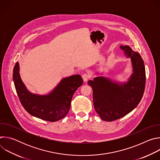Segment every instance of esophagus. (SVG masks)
I'll return each mask as SVG.
<instances>
[{"instance_id":"obj_1","label":"esophagus","mask_w":160,"mask_h":160,"mask_svg":"<svg viewBox=\"0 0 160 160\" xmlns=\"http://www.w3.org/2000/svg\"><path fill=\"white\" fill-rule=\"evenodd\" d=\"M90 77V75L88 73H85V74H83L82 75V78H83V81L85 82H86Z\"/></svg>"}]
</instances>
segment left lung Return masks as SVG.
I'll use <instances>...</instances> for the list:
<instances>
[{"label": "left lung", "mask_w": 160, "mask_h": 160, "mask_svg": "<svg viewBox=\"0 0 160 160\" xmlns=\"http://www.w3.org/2000/svg\"><path fill=\"white\" fill-rule=\"evenodd\" d=\"M131 59L133 73L127 82H117L102 76L88 80L92 88L96 111L102 120L121 118L133 110L144 92L146 71L141 55L128 45L120 47Z\"/></svg>", "instance_id": "obj_1"}]
</instances>
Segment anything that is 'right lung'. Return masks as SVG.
<instances>
[{"label": "right lung", "mask_w": 160, "mask_h": 160, "mask_svg": "<svg viewBox=\"0 0 160 160\" xmlns=\"http://www.w3.org/2000/svg\"><path fill=\"white\" fill-rule=\"evenodd\" d=\"M19 72L17 62L13 70V80L22 106L31 115L45 121L52 122L63 118L69 112L73 94L83 84L81 76L75 75L62 78L48 94H33L22 82Z\"/></svg>", "instance_id": "obj_1"}]
</instances>
